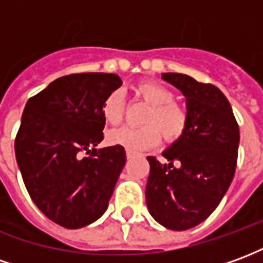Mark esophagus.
Segmentation results:
<instances>
[{"label": "esophagus", "mask_w": 263, "mask_h": 263, "mask_svg": "<svg viewBox=\"0 0 263 263\" xmlns=\"http://www.w3.org/2000/svg\"><path fill=\"white\" fill-rule=\"evenodd\" d=\"M131 158H134V154L129 152V151H126V159H131Z\"/></svg>", "instance_id": "34e87169"}]
</instances>
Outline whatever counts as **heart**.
<instances>
[{
	"label": "heart",
	"mask_w": 263,
	"mask_h": 263,
	"mask_svg": "<svg viewBox=\"0 0 263 263\" xmlns=\"http://www.w3.org/2000/svg\"><path fill=\"white\" fill-rule=\"evenodd\" d=\"M137 94L151 105L143 126H121L108 134V141L129 152H141L156 146L163 135L165 141L172 142L186 131L189 114L184 107L177 104L175 94L160 83L143 81L137 86ZM125 98L121 90H114L104 98L101 112L109 125L120 124L124 117Z\"/></svg>",
	"instance_id": "b5f03b06"
}]
</instances>
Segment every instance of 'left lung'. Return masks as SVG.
<instances>
[{
  "label": "left lung",
  "instance_id": "left-lung-1",
  "mask_svg": "<svg viewBox=\"0 0 263 263\" xmlns=\"http://www.w3.org/2000/svg\"><path fill=\"white\" fill-rule=\"evenodd\" d=\"M162 79L186 97L189 122L182 137L163 152L167 165L148 156L145 196L155 220L169 230L184 231L203 222L230 187L239 128L220 88L180 73H163Z\"/></svg>",
  "mask_w": 263,
  "mask_h": 263
}]
</instances>
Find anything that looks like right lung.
Returning a JSON list of instances; mask_svg holds the SVG:
<instances>
[{
  "label": "right lung",
  "mask_w": 263,
  "mask_h": 263,
  "mask_svg": "<svg viewBox=\"0 0 263 263\" xmlns=\"http://www.w3.org/2000/svg\"><path fill=\"white\" fill-rule=\"evenodd\" d=\"M121 84L112 73L63 76L24 109L15 156L26 190L49 220L69 230L104 214L125 166L122 146L96 148L104 138V98Z\"/></svg>",
  "instance_id": "right-lung-1"
}]
</instances>
